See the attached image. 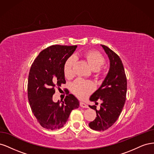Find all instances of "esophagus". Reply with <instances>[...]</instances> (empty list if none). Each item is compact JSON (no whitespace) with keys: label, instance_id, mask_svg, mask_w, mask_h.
<instances>
[{"label":"esophagus","instance_id":"esophagus-1","mask_svg":"<svg viewBox=\"0 0 154 154\" xmlns=\"http://www.w3.org/2000/svg\"><path fill=\"white\" fill-rule=\"evenodd\" d=\"M80 106L83 107V108H88V105L87 104H85L83 102H80Z\"/></svg>","mask_w":154,"mask_h":154}]
</instances>
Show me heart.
I'll list each match as a JSON object with an SVG mask.
<instances>
[{"mask_svg":"<svg viewBox=\"0 0 154 154\" xmlns=\"http://www.w3.org/2000/svg\"><path fill=\"white\" fill-rule=\"evenodd\" d=\"M82 56L94 72H98L99 69L103 66L105 62L103 56L95 51H87ZM74 64V58L72 57L69 58L65 62L63 71L66 78H69L72 76ZM71 88L74 94L80 98L83 99L94 90V85L91 82L78 79L71 85Z\"/></svg>","mask_w":154,"mask_h":154,"instance_id":"heart-1","label":"heart"}]
</instances>
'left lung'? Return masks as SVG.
<instances>
[{"label":"left lung","mask_w":154,"mask_h":154,"mask_svg":"<svg viewBox=\"0 0 154 154\" xmlns=\"http://www.w3.org/2000/svg\"><path fill=\"white\" fill-rule=\"evenodd\" d=\"M110 61V68L107 75L100 88L90 97L94 101L101 100L100 109L96 106L89 107L96 112V119L88 124L89 127L97 131H104L112 125L120 116L124 106L127 91V77L122 60L108 47L101 45Z\"/></svg>","instance_id":"1"}]
</instances>
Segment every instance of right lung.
I'll use <instances>...</instances> for the list:
<instances>
[{"label":"right lung","mask_w":154,"mask_h":154,"mask_svg":"<svg viewBox=\"0 0 154 154\" xmlns=\"http://www.w3.org/2000/svg\"><path fill=\"white\" fill-rule=\"evenodd\" d=\"M76 45H54L39 53L30 69L27 94L31 110L40 125L48 130H57L66 123L71 111L80 102L70 94L63 101L54 103L55 87L66 83L63 67L73 54Z\"/></svg>","instance_id":"obj_1"}]
</instances>
